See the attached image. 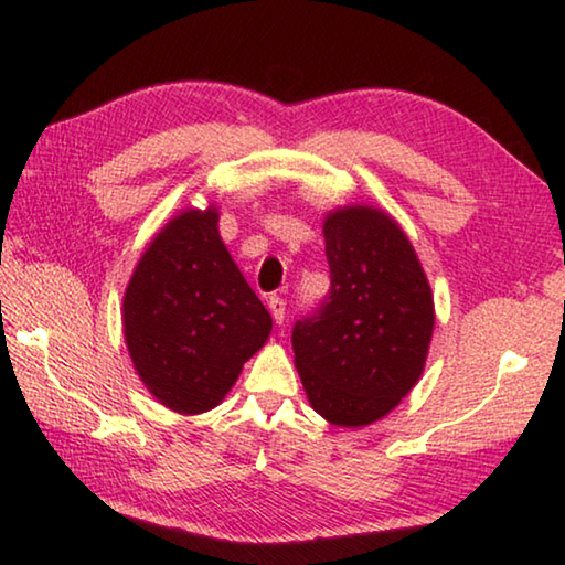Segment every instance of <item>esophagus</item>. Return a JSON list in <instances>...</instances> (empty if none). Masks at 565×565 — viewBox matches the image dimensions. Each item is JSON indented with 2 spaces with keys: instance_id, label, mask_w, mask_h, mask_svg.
Returning a JSON list of instances; mask_svg holds the SVG:
<instances>
[{
  "instance_id": "obj_1",
  "label": "esophagus",
  "mask_w": 565,
  "mask_h": 565,
  "mask_svg": "<svg viewBox=\"0 0 565 565\" xmlns=\"http://www.w3.org/2000/svg\"><path fill=\"white\" fill-rule=\"evenodd\" d=\"M266 306H269V311H271V316H274V321L276 323H284V318H286V301L281 299V296H271L269 301H266Z\"/></svg>"
}]
</instances>
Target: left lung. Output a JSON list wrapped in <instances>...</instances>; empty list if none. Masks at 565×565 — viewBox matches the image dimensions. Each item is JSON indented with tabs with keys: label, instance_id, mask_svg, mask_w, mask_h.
I'll use <instances>...</instances> for the list:
<instances>
[{
	"label": "left lung",
	"instance_id": "left-lung-1",
	"mask_svg": "<svg viewBox=\"0 0 565 565\" xmlns=\"http://www.w3.org/2000/svg\"><path fill=\"white\" fill-rule=\"evenodd\" d=\"M331 289L294 323L309 403L338 427L387 415L423 373L435 303L413 244L387 214L345 207L323 224Z\"/></svg>",
	"mask_w": 565,
	"mask_h": 565
}]
</instances>
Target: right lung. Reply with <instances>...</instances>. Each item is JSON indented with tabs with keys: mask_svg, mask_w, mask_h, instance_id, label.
<instances>
[{
	"mask_svg": "<svg viewBox=\"0 0 565 565\" xmlns=\"http://www.w3.org/2000/svg\"><path fill=\"white\" fill-rule=\"evenodd\" d=\"M212 207L188 210L138 262L122 328L138 375L162 405L207 413L271 333V316L232 262Z\"/></svg>",
	"mask_w": 565,
	"mask_h": 565,
	"instance_id": "obj_1",
	"label": "right lung"
}]
</instances>
